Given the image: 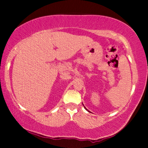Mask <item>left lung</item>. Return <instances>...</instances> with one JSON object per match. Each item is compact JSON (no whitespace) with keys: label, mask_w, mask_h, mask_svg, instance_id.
<instances>
[{"label":"left lung","mask_w":148,"mask_h":148,"mask_svg":"<svg viewBox=\"0 0 148 148\" xmlns=\"http://www.w3.org/2000/svg\"><path fill=\"white\" fill-rule=\"evenodd\" d=\"M82 104H83V103H82ZM83 105H84V104H83ZM84 108H85V109H86V110H88V112H90V111H89V110H88V109H87V108H86V107H85V106H84Z\"/></svg>","instance_id":"left-lung-1"}]
</instances>
